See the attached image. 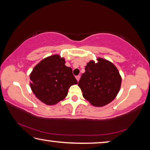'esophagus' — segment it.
Here are the masks:
<instances>
[{"instance_id":"esophagus-1","label":"esophagus","mask_w":150,"mask_h":150,"mask_svg":"<svg viewBox=\"0 0 150 150\" xmlns=\"http://www.w3.org/2000/svg\"><path fill=\"white\" fill-rule=\"evenodd\" d=\"M75 77H76V79H77V81H79V79H80V76H79V75H77V76H76Z\"/></svg>"}]
</instances>
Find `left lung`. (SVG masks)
Returning <instances> with one entry per match:
<instances>
[{
  "label": "left lung",
  "instance_id": "8db88e82",
  "mask_svg": "<svg viewBox=\"0 0 150 150\" xmlns=\"http://www.w3.org/2000/svg\"><path fill=\"white\" fill-rule=\"evenodd\" d=\"M121 83L122 77L115 65L107 59L97 57L96 62L91 60L87 63L78 86L83 97L91 105L102 107L116 97Z\"/></svg>",
  "mask_w": 150,
  "mask_h": 150
}]
</instances>
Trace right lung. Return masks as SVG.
<instances>
[{
  "mask_svg": "<svg viewBox=\"0 0 150 150\" xmlns=\"http://www.w3.org/2000/svg\"><path fill=\"white\" fill-rule=\"evenodd\" d=\"M65 64L64 57L52 55L40 62L30 74L33 93L46 105H55L63 100L71 86L77 84L72 69Z\"/></svg>",
  "mask_w": 150,
  "mask_h": 150,
  "instance_id": "right-lung-1",
  "label": "right lung"
}]
</instances>
